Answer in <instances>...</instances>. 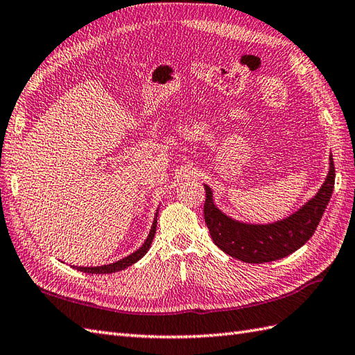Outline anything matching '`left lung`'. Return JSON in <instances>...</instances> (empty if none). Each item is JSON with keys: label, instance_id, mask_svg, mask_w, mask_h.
<instances>
[{"label": "left lung", "instance_id": "left-lung-1", "mask_svg": "<svg viewBox=\"0 0 355 355\" xmlns=\"http://www.w3.org/2000/svg\"><path fill=\"white\" fill-rule=\"evenodd\" d=\"M334 180L336 169L331 155L327 180L316 196L292 216L269 225L242 224L225 216L213 204L210 187L204 186V219L213 242L225 254L245 263H266L286 257L315 234L333 195Z\"/></svg>", "mask_w": 355, "mask_h": 355}]
</instances>
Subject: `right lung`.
<instances>
[{
    "instance_id": "1",
    "label": "right lung",
    "mask_w": 355,
    "mask_h": 355,
    "mask_svg": "<svg viewBox=\"0 0 355 355\" xmlns=\"http://www.w3.org/2000/svg\"><path fill=\"white\" fill-rule=\"evenodd\" d=\"M157 213H159V211H157ZM157 213H155V218H154V222H153L151 232H150V234H148V239H146L145 243H144L142 246H140V248H139L136 252L130 254L128 257L122 259V260H119V261H116V263H112V265L95 266V268H81V266H80V268H77V269L81 270V272H87V274H112V272H118V270L125 269V268H128V266H131V265H135V263H136L137 260L142 259L144 255L146 254V251L150 250L151 242H153L154 234H155V227H157Z\"/></svg>"
}]
</instances>
